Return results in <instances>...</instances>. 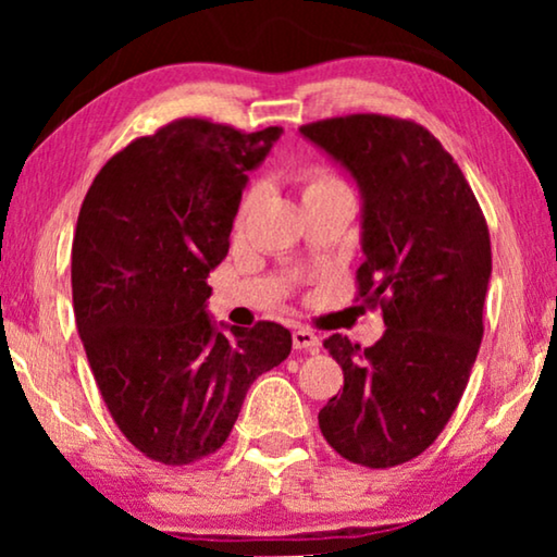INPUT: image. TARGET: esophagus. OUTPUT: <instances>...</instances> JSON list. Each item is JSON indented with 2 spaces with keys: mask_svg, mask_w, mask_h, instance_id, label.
<instances>
[{
  "mask_svg": "<svg viewBox=\"0 0 557 557\" xmlns=\"http://www.w3.org/2000/svg\"><path fill=\"white\" fill-rule=\"evenodd\" d=\"M294 347L304 349V352H319L322 349V339L311 330H307V326H299V330H294Z\"/></svg>",
  "mask_w": 557,
  "mask_h": 557,
  "instance_id": "esophagus-1",
  "label": "esophagus"
}]
</instances>
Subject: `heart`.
<instances>
[{"mask_svg":"<svg viewBox=\"0 0 557 557\" xmlns=\"http://www.w3.org/2000/svg\"><path fill=\"white\" fill-rule=\"evenodd\" d=\"M299 182H301V195L309 197L314 193H322V189H332V187H342L345 182H339L337 177L330 170H324V166H304L299 172ZM258 200V187H250L246 189V195L240 197V205H238V215H235V223L243 225L246 223L250 208H253Z\"/></svg>","mask_w":557,"mask_h":557,"instance_id":"b5f03b06","label":"heart"}]
</instances>
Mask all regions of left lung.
Listing matches in <instances>:
<instances>
[{
	"instance_id": "1",
	"label": "left lung",
	"mask_w": 557,
	"mask_h": 557,
	"mask_svg": "<svg viewBox=\"0 0 557 557\" xmlns=\"http://www.w3.org/2000/svg\"><path fill=\"white\" fill-rule=\"evenodd\" d=\"M362 189L357 299L383 311L385 334L324 347L345 387L319 429L347 461L391 469L421 456L459 406L484 334L490 227L454 157L429 128L383 113L304 124Z\"/></svg>"
}]
</instances>
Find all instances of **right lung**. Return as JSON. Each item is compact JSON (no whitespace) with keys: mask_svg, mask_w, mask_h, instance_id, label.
Masks as SVG:
<instances>
[{"mask_svg":"<svg viewBox=\"0 0 557 557\" xmlns=\"http://www.w3.org/2000/svg\"><path fill=\"white\" fill-rule=\"evenodd\" d=\"M281 136L177 119L96 174L73 235V311L106 408L128 444L166 467L215 454L248 387L292 352L276 322L223 334L208 276L248 174Z\"/></svg>","mask_w":557,"mask_h":557,"instance_id":"add662e5","label":"right lung"}]
</instances>
